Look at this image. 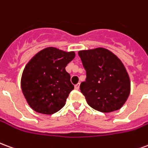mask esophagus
<instances>
[{"mask_svg":"<svg viewBox=\"0 0 148 148\" xmlns=\"http://www.w3.org/2000/svg\"><path fill=\"white\" fill-rule=\"evenodd\" d=\"M74 88H75V90H79V88H80V84H77V85H75V86H74Z\"/></svg>","mask_w":148,"mask_h":148,"instance_id":"34e87169","label":"esophagus"}]
</instances>
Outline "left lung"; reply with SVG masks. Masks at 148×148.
Instances as JSON below:
<instances>
[{"instance_id": "left-lung-1", "label": "left lung", "mask_w": 148, "mask_h": 148, "mask_svg": "<svg viewBox=\"0 0 148 148\" xmlns=\"http://www.w3.org/2000/svg\"><path fill=\"white\" fill-rule=\"evenodd\" d=\"M86 79L80 85L88 105L95 110L110 112L124 106L130 93V79L122 62L102 47L79 51Z\"/></svg>"}]
</instances>
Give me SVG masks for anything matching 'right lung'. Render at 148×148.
I'll return each instance as SVG.
<instances>
[{
	"label": "right lung",
	"instance_id": "obj_1",
	"mask_svg": "<svg viewBox=\"0 0 148 148\" xmlns=\"http://www.w3.org/2000/svg\"><path fill=\"white\" fill-rule=\"evenodd\" d=\"M74 57V51L47 47L27 62L21 77V89L33 110L51 115L65 106L74 88L65 68Z\"/></svg>",
	"mask_w": 148,
	"mask_h": 148
}]
</instances>
